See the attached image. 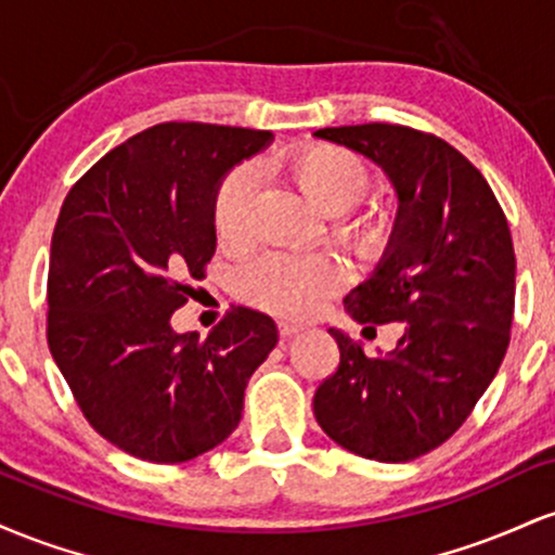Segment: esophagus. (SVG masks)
<instances>
[{"label": "esophagus", "instance_id": "obj_1", "mask_svg": "<svg viewBox=\"0 0 555 555\" xmlns=\"http://www.w3.org/2000/svg\"><path fill=\"white\" fill-rule=\"evenodd\" d=\"M299 331H302V326H297V323L279 321V336H282V339H292V336L299 334Z\"/></svg>", "mask_w": 555, "mask_h": 555}]
</instances>
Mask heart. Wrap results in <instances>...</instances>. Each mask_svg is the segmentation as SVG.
Returning a JSON list of instances; mask_svg holds the SVG:
<instances>
[{
  "mask_svg": "<svg viewBox=\"0 0 555 555\" xmlns=\"http://www.w3.org/2000/svg\"><path fill=\"white\" fill-rule=\"evenodd\" d=\"M279 167L299 193L328 214L331 237L352 256L375 260L386 256L397 237V219L388 208L362 197L373 188V167L358 151L326 140H302L279 156ZM256 171L250 164L229 169L216 184L211 219L216 237L229 250L253 242ZM341 260L331 253H266L237 273V292L253 308L279 318H310L344 286Z\"/></svg>",
  "mask_w": 555,
  "mask_h": 555,
  "instance_id": "heart-1",
  "label": "heart"
}]
</instances>
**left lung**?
<instances>
[{
  "label": "left lung",
  "mask_w": 555,
  "mask_h": 555,
  "mask_svg": "<svg viewBox=\"0 0 555 555\" xmlns=\"http://www.w3.org/2000/svg\"><path fill=\"white\" fill-rule=\"evenodd\" d=\"M315 135L373 158L397 188V237L344 308L360 323L404 326L386 358L328 331L339 365L318 386L315 420L365 460H417L462 428L506 354L517 289L506 214L469 158L433 132L367 122Z\"/></svg>",
  "instance_id": "8db88e82"
}]
</instances>
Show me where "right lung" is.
Returning <instances> with one entry per match:
<instances>
[{
	"mask_svg": "<svg viewBox=\"0 0 555 555\" xmlns=\"http://www.w3.org/2000/svg\"><path fill=\"white\" fill-rule=\"evenodd\" d=\"M266 130L162 122L109 151L69 188L52 237L47 339L82 417L138 460L180 464L240 425L245 386L276 323L232 308L206 339L177 334L216 253L221 175Z\"/></svg>",
	"mask_w": 555,
	"mask_h": 555,
	"instance_id": "add662e5",
	"label": "right lung"
}]
</instances>
